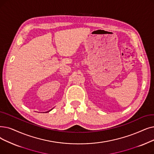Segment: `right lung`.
I'll return each mask as SVG.
<instances>
[{
	"label": "right lung",
	"mask_w": 154,
	"mask_h": 154,
	"mask_svg": "<svg viewBox=\"0 0 154 154\" xmlns=\"http://www.w3.org/2000/svg\"><path fill=\"white\" fill-rule=\"evenodd\" d=\"M47 112H48V111H47Z\"/></svg>",
	"instance_id": "1"
}]
</instances>
